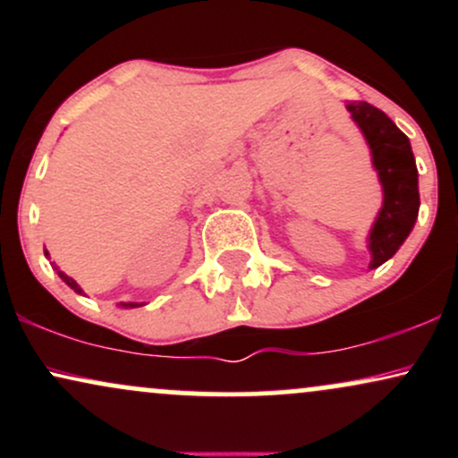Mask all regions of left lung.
Returning <instances> with one entry per match:
<instances>
[{"label":"left lung","mask_w":458,"mask_h":458,"mask_svg":"<svg viewBox=\"0 0 458 458\" xmlns=\"http://www.w3.org/2000/svg\"><path fill=\"white\" fill-rule=\"evenodd\" d=\"M346 109L364 131L383 185V208L370 230V269H375L396 254L418 219V167L409 138L381 109L366 101L349 103Z\"/></svg>","instance_id":"obj_1"}]
</instances>
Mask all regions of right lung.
<instances>
[{"label":"right lung","mask_w":458,"mask_h":458,"mask_svg":"<svg viewBox=\"0 0 458 458\" xmlns=\"http://www.w3.org/2000/svg\"><path fill=\"white\" fill-rule=\"evenodd\" d=\"M57 273H60V277H62V280H64V282L68 284V286H71V288H72V291H75V293H81V288H79V286H77V282H75V280H72V277H68V276H64V273H62V271H57ZM129 306H131V308H135V306H138V303H129Z\"/></svg>","instance_id":"right-lung-1"}]
</instances>
